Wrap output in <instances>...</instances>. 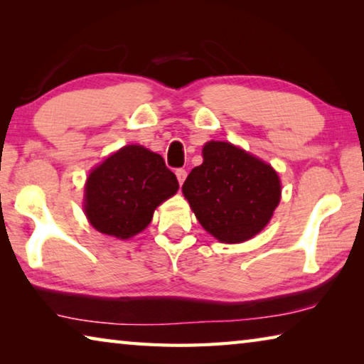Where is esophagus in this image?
<instances>
[{
  "instance_id": "esophagus-1",
  "label": "esophagus",
  "mask_w": 364,
  "mask_h": 364,
  "mask_svg": "<svg viewBox=\"0 0 364 364\" xmlns=\"http://www.w3.org/2000/svg\"><path fill=\"white\" fill-rule=\"evenodd\" d=\"M176 178H178V181H180V184H183L184 183V180H186V176H188V171L184 170V168H178L176 171Z\"/></svg>"
}]
</instances>
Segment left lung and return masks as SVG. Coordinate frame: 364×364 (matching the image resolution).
<instances>
[{"mask_svg": "<svg viewBox=\"0 0 364 364\" xmlns=\"http://www.w3.org/2000/svg\"><path fill=\"white\" fill-rule=\"evenodd\" d=\"M183 194L205 230L226 244L260 232L278 207L281 183L271 165L223 141H210Z\"/></svg>", "mask_w": 364, "mask_h": 364, "instance_id": "left-lung-1", "label": "left lung"}]
</instances>
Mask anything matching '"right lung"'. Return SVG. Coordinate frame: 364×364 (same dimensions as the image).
Listing matches in <instances>:
<instances>
[{"mask_svg": "<svg viewBox=\"0 0 364 364\" xmlns=\"http://www.w3.org/2000/svg\"><path fill=\"white\" fill-rule=\"evenodd\" d=\"M178 188L162 156L143 146H125L90 173L85 213L97 231L128 239L151 223L154 210Z\"/></svg>", "mask_w": 364, "mask_h": 364, "instance_id": "right-lung-1", "label": "right lung"}]
</instances>
